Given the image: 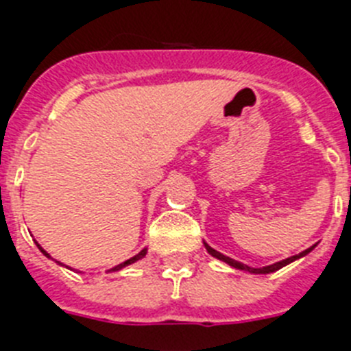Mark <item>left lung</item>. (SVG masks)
Wrapping results in <instances>:
<instances>
[{
	"label": "left lung",
	"instance_id": "left-lung-1",
	"mask_svg": "<svg viewBox=\"0 0 351 351\" xmlns=\"http://www.w3.org/2000/svg\"><path fill=\"white\" fill-rule=\"evenodd\" d=\"M205 247H206V251L210 252V254L215 256V258H219V260L226 261V263L231 265V267H233V268H239V270H245V272H251V274H270V272H276V270H279V268H282V267H285V265L291 263V261H295V260H298V258H302V256H306L307 252L313 251V247H315V245H313V247H309V249H306V251L300 252V254L291 256V258H288V260H282V261H279V263L268 265V267H263V268H252V267H247V265L240 263V261L231 260V258H228V256L221 254V252H217V251H215V249H212V247H210V245H206V243H205Z\"/></svg>",
	"mask_w": 351,
	"mask_h": 351
}]
</instances>
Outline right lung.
I'll use <instances>...</instances> for the list:
<instances>
[{
    "mask_svg": "<svg viewBox=\"0 0 351 351\" xmlns=\"http://www.w3.org/2000/svg\"><path fill=\"white\" fill-rule=\"evenodd\" d=\"M42 252H44V254H45V251H42ZM145 254H146V249H143V251H141V252H139V254H136V256H134V258H130V260L123 261V263H120V265H118V267H114V268H112V270H120V268L127 267V265L134 263V261H138V260H139V258H143V256H145ZM45 256H49V254H45Z\"/></svg>",
    "mask_w": 351,
    "mask_h": 351,
    "instance_id": "obj_1",
    "label": "right lung"
}]
</instances>
